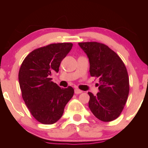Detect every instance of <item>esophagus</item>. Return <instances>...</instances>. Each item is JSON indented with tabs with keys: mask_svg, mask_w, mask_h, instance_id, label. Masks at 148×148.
I'll return each instance as SVG.
<instances>
[{
	"mask_svg": "<svg viewBox=\"0 0 148 148\" xmlns=\"http://www.w3.org/2000/svg\"><path fill=\"white\" fill-rule=\"evenodd\" d=\"M81 92H83V91L81 90H79V89L74 90V93H75V94H80V93H81Z\"/></svg>",
	"mask_w": 148,
	"mask_h": 148,
	"instance_id": "34e87169",
	"label": "esophagus"
}]
</instances>
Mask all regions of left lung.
Returning <instances> with one entry per match:
<instances>
[{
    "mask_svg": "<svg viewBox=\"0 0 148 148\" xmlns=\"http://www.w3.org/2000/svg\"><path fill=\"white\" fill-rule=\"evenodd\" d=\"M79 45L89 59L90 76L99 80L97 95L88 92L90 109L101 121L114 120L123 111L130 92L126 67L116 53L103 44L90 42Z\"/></svg>",
    "mask_w": 148,
    "mask_h": 148,
    "instance_id": "left-lung-1",
    "label": "left lung"
}]
</instances>
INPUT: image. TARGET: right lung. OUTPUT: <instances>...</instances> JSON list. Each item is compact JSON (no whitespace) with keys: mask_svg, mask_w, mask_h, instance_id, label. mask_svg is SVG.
I'll return each instance as SVG.
<instances>
[{"mask_svg":"<svg viewBox=\"0 0 148 148\" xmlns=\"http://www.w3.org/2000/svg\"><path fill=\"white\" fill-rule=\"evenodd\" d=\"M72 43L51 44L30 52L22 62L18 81L22 97L33 116L45 125L56 123L74 95L69 86L61 88L52 81L61 61L72 49Z\"/></svg>","mask_w":148,"mask_h":148,"instance_id":"obj_1","label":"right lung"}]
</instances>
